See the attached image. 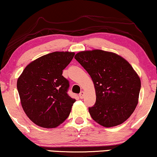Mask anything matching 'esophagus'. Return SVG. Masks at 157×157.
I'll use <instances>...</instances> for the list:
<instances>
[{
	"label": "esophagus",
	"instance_id": "1",
	"mask_svg": "<svg viewBox=\"0 0 157 157\" xmlns=\"http://www.w3.org/2000/svg\"><path fill=\"white\" fill-rule=\"evenodd\" d=\"M84 92L83 91H81V93L79 94V97H80V98H83V97H84Z\"/></svg>",
	"mask_w": 157,
	"mask_h": 157
}]
</instances>
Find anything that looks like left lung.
<instances>
[{"mask_svg": "<svg viewBox=\"0 0 157 157\" xmlns=\"http://www.w3.org/2000/svg\"><path fill=\"white\" fill-rule=\"evenodd\" d=\"M74 58L95 87L96 103L89 108L92 119L105 127L124 123L136 109L141 89L132 66L120 56L102 50L81 51Z\"/></svg>", "mask_w": 157, "mask_h": 157, "instance_id": "8db88e82", "label": "left lung"}]
</instances>
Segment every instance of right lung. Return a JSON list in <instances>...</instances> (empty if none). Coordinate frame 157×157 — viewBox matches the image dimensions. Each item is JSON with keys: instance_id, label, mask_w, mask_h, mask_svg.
Here are the masks:
<instances>
[{"instance_id": "obj_1", "label": "right lung", "mask_w": 157, "mask_h": 157, "mask_svg": "<svg viewBox=\"0 0 157 157\" xmlns=\"http://www.w3.org/2000/svg\"><path fill=\"white\" fill-rule=\"evenodd\" d=\"M74 52H53L29 63L18 79L17 89L27 117L36 125L54 128L70 114L76 101L68 94L69 81L62 76Z\"/></svg>"}]
</instances>
